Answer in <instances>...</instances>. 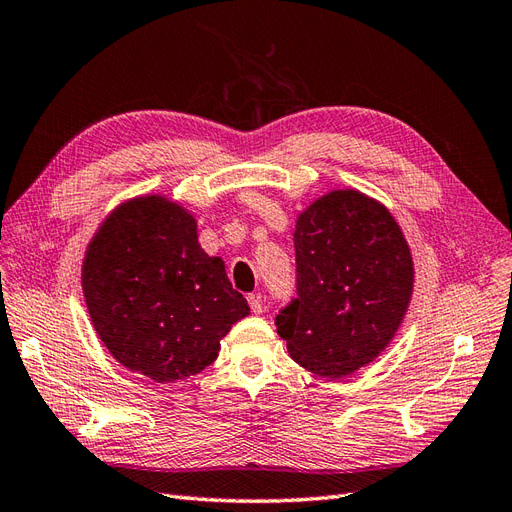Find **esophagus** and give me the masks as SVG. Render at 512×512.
Instances as JSON below:
<instances>
[{"label":"esophagus","mask_w":512,"mask_h":512,"mask_svg":"<svg viewBox=\"0 0 512 512\" xmlns=\"http://www.w3.org/2000/svg\"><path fill=\"white\" fill-rule=\"evenodd\" d=\"M247 303H250L254 314L262 312V294L260 292H250V294H247Z\"/></svg>","instance_id":"1"}]
</instances>
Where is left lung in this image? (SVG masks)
<instances>
[{
    "label": "left lung",
    "instance_id": "left-lung-1",
    "mask_svg": "<svg viewBox=\"0 0 512 512\" xmlns=\"http://www.w3.org/2000/svg\"><path fill=\"white\" fill-rule=\"evenodd\" d=\"M297 297L275 316L294 361L342 378L389 346L408 309L414 267L401 228L376 200L337 190L294 230Z\"/></svg>",
    "mask_w": 512,
    "mask_h": 512
}]
</instances>
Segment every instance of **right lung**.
Returning <instances> with one entry per match:
<instances>
[{
  "mask_svg": "<svg viewBox=\"0 0 512 512\" xmlns=\"http://www.w3.org/2000/svg\"><path fill=\"white\" fill-rule=\"evenodd\" d=\"M83 292L108 352L156 382L203 371L232 324L250 314L224 260L198 245L192 215L162 196L108 215L87 247Z\"/></svg>",
  "mask_w": 512,
  "mask_h": 512,
  "instance_id": "obj_1",
  "label": "right lung"
}]
</instances>
